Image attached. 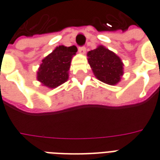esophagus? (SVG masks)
<instances>
[{
    "instance_id": "34e87169",
    "label": "esophagus",
    "mask_w": 160,
    "mask_h": 160,
    "mask_svg": "<svg viewBox=\"0 0 160 160\" xmlns=\"http://www.w3.org/2000/svg\"><path fill=\"white\" fill-rule=\"evenodd\" d=\"M79 53H80V54H85V53H86V47H84V46L80 47V48H79Z\"/></svg>"
}]
</instances>
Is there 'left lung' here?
Segmentation results:
<instances>
[{
	"label": "left lung",
	"mask_w": 160,
	"mask_h": 160,
	"mask_svg": "<svg viewBox=\"0 0 160 160\" xmlns=\"http://www.w3.org/2000/svg\"><path fill=\"white\" fill-rule=\"evenodd\" d=\"M88 62L97 79L108 85L114 86L123 75V63L114 52L103 45L98 46L87 53Z\"/></svg>",
	"instance_id": "obj_1"
}]
</instances>
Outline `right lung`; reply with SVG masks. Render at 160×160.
I'll return each instance as SVG.
<instances>
[{
	"label": "right lung",
	"instance_id": "1",
	"mask_svg": "<svg viewBox=\"0 0 160 160\" xmlns=\"http://www.w3.org/2000/svg\"><path fill=\"white\" fill-rule=\"evenodd\" d=\"M76 52L77 48L74 45L56 47L42 60L37 73L38 80L49 88H56L66 82L68 79L71 60Z\"/></svg>",
	"mask_w": 160,
	"mask_h": 160
}]
</instances>
